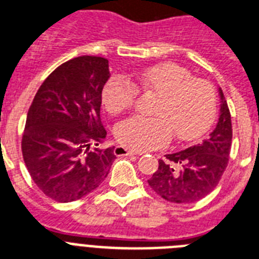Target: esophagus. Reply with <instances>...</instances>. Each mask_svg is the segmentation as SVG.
<instances>
[{
  "label": "esophagus",
  "instance_id": "obj_1",
  "mask_svg": "<svg viewBox=\"0 0 259 259\" xmlns=\"http://www.w3.org/2000/svg\"><path fill=\"white\" fill-rule=\"evenodd\" d=\"M137 153L133 150H127L126 148H122V146H115L114 148V155L117 157H125V155H136Z\"/></svg>",
  "mask_w": 259,
  "mask_h": 259
}]
</instances>
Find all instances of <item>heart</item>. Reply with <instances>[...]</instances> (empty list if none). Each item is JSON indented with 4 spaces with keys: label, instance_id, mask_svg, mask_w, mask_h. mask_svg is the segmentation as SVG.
Instances as JSON below:
<instances>
[{
    "label": "heart",
    "instance_id": "heart-1",
    "mask_svg": "<svg viewBox=\"0 0 259 259\" xmlns=\"http://www.w3.org/2000/svg\"><path fill=\"white\" fill-rule=\"evenodd\" d=\"M137 86L158 96L155 117H130L115 126L118 144L132 150L162 148L171 136L190 141L205 133L217 111V97L207 81L194 78L189 70L174 64L155 65L134 75ZM136 86L122 77H111L102 89V104L111 114L133 105Z\"/></svg>",
    "mask_w": 259,
    "mask_h": 259
}]
</instances>
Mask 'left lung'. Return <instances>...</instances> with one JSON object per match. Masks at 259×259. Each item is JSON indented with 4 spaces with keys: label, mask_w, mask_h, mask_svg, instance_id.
Instances as JSON below:
<instances>
[{
    "label": "left lung",
    "mask_w": 259,
    "mask_h": 259,
    "mask_svg": "<svg viewBox=\"0 0 259 259\" xmlns=\"http://www.w3.org/2000/svg\"><path fill=\"white\" fill-rule=\"evenodd\" d=\"M220 118L215 129L201 144L159 159L148 181L150 188L173 203H191L205 198L220 182L232 148V117L221 88Z\"/></svg>",
    "instance_id": "1"
}]
</instances>
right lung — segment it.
Returning a JSON list of instances; mask_svg holds the SVG:
<instances>
[{
	"mask_svg": "<svg viewBox=\"0 0 259 259\" xmlns=\"http://www.w3.org/2000/svg\"><path fill=\"white\" fill-rule=\"evenodd\" d=\"M109 77L106 58H73L44 81L29 108L21 144L25 165L54 201L71 202L96 190L114 162V148H97L106 138L100 110Z\"/></svg>",
	"mask_w": 259,
	"mask_h": 259,
	"instance_id": "1",
	"label": "right lung"
}]
</instances>
